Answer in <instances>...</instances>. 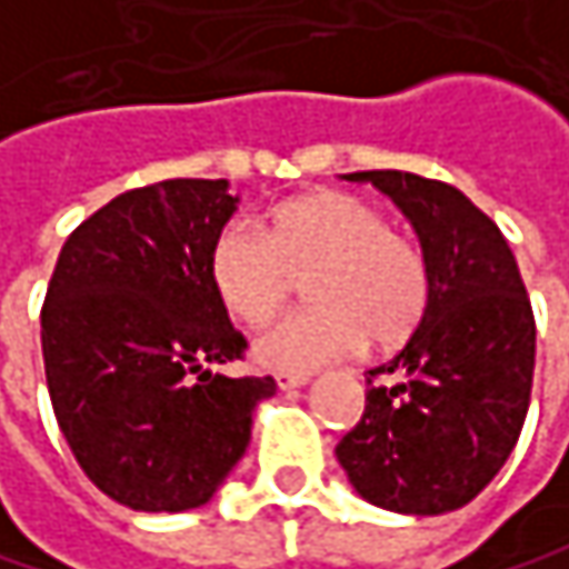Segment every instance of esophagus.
Wrapping results in <instances>:
<instances>
[{"label":"esophagus","mask_w":569,"mask_h":569,"mask_svg":"<svg viewBox=\"0 0 569 569\" xmlns=\"http://www.w3.org/2000/svg\"><path fill=\"white\" fill-rule=\"evenodd\" d=\"M307 383H310L307 373H276V387H279V390H287V393H293V390H300V387H307Z\"/></svg>","instance_id":"34e87169"}]
</instances>
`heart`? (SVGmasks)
Instances as JSON below:
<instances>
[{
	"label": "heart",
	"mask_w": 569,
	"mask_h": 569,
	"mask_svg": "<svg viewBox=\"0 0 569 569\" xmlns=\"http://www.w3.org/2000/svg\"><path fill=\"white\" fill-rule=\"evenodd\" d=\"M206 269L219 307L249 327L266 323L307 276L313 307L276 320L252 343L256 363L279 373H313L353 357L367 337L380 350L403 343L423 323L433 290L420 242L340 189L282 202L262 236L229 222L212 239Z\"/></svg>",
	"instance_id": "1"
}]
</instances>
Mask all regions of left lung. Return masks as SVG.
<instances>
[{
  "mask_svg": "<svg viewBox=\"0 0 569 569\" xmlns=\"http://www.w3.org/2000/svg\"><path fill=\"white\" fill-rule=\"evenodd\" d=\"M347 179L403 209L433 290L410 343L370 370L367 410L337 460L373 507L437 517L470 503L520 440L537 357L530 297L503 232L457 186L397 169ZM380 376L387 385L372 383Z\"/></svg>",
  "mask_w": 569,
  "mask_h": 569,
  "instance_id": "1",
  "label": "left lung"
}]
</instances>
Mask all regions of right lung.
<instances>
[{"mask_svg":"<svg viewBox=\"0 0 569 569\" xmlns=\"http://www.w3.org/2000/svg\"><path fill=\"white\" fill-rule=\"evenodd\" d=\"M226 179L129 189L66 239L42 303V360L59 430L116 503L182 513L209 503L249 447L272 377L242 360L209 287V246L236 212Z\"/></svg>","mask_w":569,"mask_h":569,"instance_id":"1","label":"right lung"}]
</instances>
